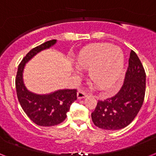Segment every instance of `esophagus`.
Here are the masks:
<instances>
[{"label":"esophagus","mask_w":156,"mask_h":156,"mask_svg":"<svg viewBox=\"0 0 156 156\" xmlns=\"http://www.w3.org/2000/svg\"><path fill=\"white\" fill-rule=\"evenodd\" d=\"M87 96V93H86L85 91H83L82 90H79L77 93V97H78V100H81V99H83Z\"/></svg>","instance_id":"obj_1"}]
</instances>
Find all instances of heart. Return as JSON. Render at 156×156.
Instances as JSON below:
<instances>
[{
  "label": "heart",
  "instance_id": "heart-1",
  "mask_svg": "<svg viewBox=\"0 0 156 156\" xmlns=\"http://www.w3.org/2000/svg\"><path fill=\"white\" fill-rule=\"evenodd\" d=\"M76 65L89 69V78L101 90L112 91L124 65L123 52L110 44H93L78 53Z\"/></svg>",
  "mask_w": 156,
  "mask_h": 156
}]
</instances>
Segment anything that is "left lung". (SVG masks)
Here are the masks:
<instances>
[{"label":"left lung","mask_w":156,"mask_h":156,"mask_svg":"<svg viewBox=\"0 0 156 156\" xmlns=\"http://www.w3.org/2000/svg\"><path fill=\"white\" fill-rule=\"evenodd\" d=\"M146 91V73L137 54L131 50L124 84L116 95L99 100L91 119L106 130L121 129L133 121L142 108Z\"/></svg>","instance_id":"8db88e82"}]
</instances>
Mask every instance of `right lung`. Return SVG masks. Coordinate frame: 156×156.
Returning a JSON list of instances; mask_svg holds the SVG:
<instances>
[{"instance_id":"obj_1","label":"right lung","mask_w":156,"mask_h":156,"mask_svg":"<svg viewBox=\"0 0 156 156\" xmlns=\"http://www.w3.org/2000/svg\"><path fill=\"white\" fill-rule=\"evenodd\" d=\"M56 43V40H49L30 50L19 64L15 79L17 96L22 108L34 123L45 127L56 126L64 121L71 104L77 100V90L61 89L49 94H35L26 87L23 83V70L26 63L30 59Z\"/></svg>"}]
</instances>
